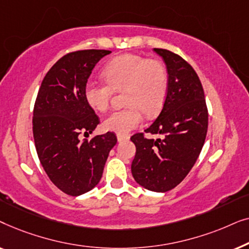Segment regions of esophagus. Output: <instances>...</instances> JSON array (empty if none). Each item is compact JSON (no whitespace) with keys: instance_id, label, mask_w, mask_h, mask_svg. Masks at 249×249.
<instances>
[{"instance_id":"34e87169","label":"esophagus","mask_w":249,"mask_h":249,"mask_svg":"<svg viewBox=\"0 0 249 249\" xmlns=\"http://www.w3.org/2000/svg\"><path fill=\"white\" fill-rule=\"evenodd\" d=\"M118 138V142H127L129 139V136H124V135H118L117 136Z\"/></svg>"}]
</instances>
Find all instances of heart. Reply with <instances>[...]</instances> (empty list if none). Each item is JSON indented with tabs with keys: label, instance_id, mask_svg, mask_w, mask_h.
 Listing matches in <instances>:
<instances>
[{
	"label": "heart",
	"instance_id": "1",
	"mask_svg": "<svg viewBox=\"0 0 249 249\" xmlns=\"http://www.w3.org/2000/svg\"><path fill=\"white\" fill-rule=\"evenodd\" d=\"M103 76L107 81L89 80L85 85L84 96L89 107L104 112L114 89H125L124 102L128 104L104 119L105 130L125 136L142 124V112L152 117L161 111L169 86L168 71L161 61L121 54L108 61Z\"/></svg>",
	"mask_w": 249,
	"mask_h": 249
}]
</instances>
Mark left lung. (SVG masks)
<instances>
[{
	"label": "left lung",
	"instance_id": "obj_1",
	"mask_svg": "<svg viewBox=\"0 0 249 249\" xmlns=\"http://www.w3.org/2000/svg\"><path fill=\"white\" fill-rule=\"evenodd\" d=\"M169 74L163 108L145 132L162 135L147 139L139 132L131 173L136 182L152 192L165 193L178 186L198 159L206 138L209 113L203 86L195 70L178 54L154 49Z\"/></svg>",
	"mask_w": 249,
	"mask_h": 249
}]
</instances>
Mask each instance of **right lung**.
Segmentation results:
<instances>
[{
	"instance_id": "obj_1",
	"label": "right lung",
	"mask_w": 249,
	"mask_h": 249,
	"mask_svg": "<svg viewBox=\"0 0 249 249\" xmlns=\"http://www.w3.org/2000/svg\"><path fill=\"white\" fill-rule=\"evenodd\" d=\"M111 51L68 53L49 70L34 107L33 134L40 164L54 185L70 196L89 192L100 182L108 153L117 144L113 132L81 142L100 124L84 96L94 67Z\"/></svg>"
}]
</instances>
